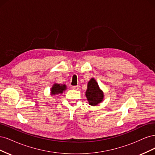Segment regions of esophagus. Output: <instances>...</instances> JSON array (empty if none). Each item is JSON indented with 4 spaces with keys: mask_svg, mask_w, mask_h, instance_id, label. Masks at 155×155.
Returning a JSON list of instances; mask_svg holds the SVG:
<instances>
[{
    "mask_svg": "<svg viewBox=\"0 0 155 155\" xmlns=\"http://www.w3.org/2000/svg\"><path fill=\"white\" fill-rule=\"evenodd\" d=\"M72 88L73 90H78L79 88V85H76V86H72Z\"/></svg>",
    "mask_w": 155,
    "mask_h": 155,
    "instance_id": "34e87169",
    "label": "esophagus"
}]
</instances>
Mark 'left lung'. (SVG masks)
Returning <instances> with one entry per match:
<instances>
[{"instance_id": "1", "label": "left lung", "mask_w": 155, "mask_h": 155, "mask_svg": "<svg viewBox=\"0 0 155 155\" xmlns=\"http://www.w3.org/2000/svg\"><path fill=\"white\" fill-rule=\"evenodd\" d=\"M85 96L88 104L91 106L97 105L104 100V93L94 78H92L88 82Z\"/></svg>"}]
</instances>
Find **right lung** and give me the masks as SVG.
<instances>
[{
	"mask_svg": "<svg viewBox=\"0 0 155 155\" xmlns=\"http://www.w3.org/2000/svg\"><path fill=\"white\" fill-rule=\"evenodd\" d=\"M67 90V85L65 84H59L55 83L50 89V95L55 96L62 94Z\"/></svg>",
	"mask_w": 155,
	"mask_h": 155,
	"instance_id": "add662e5",
	"label": "right lung"
}]
</instances>
